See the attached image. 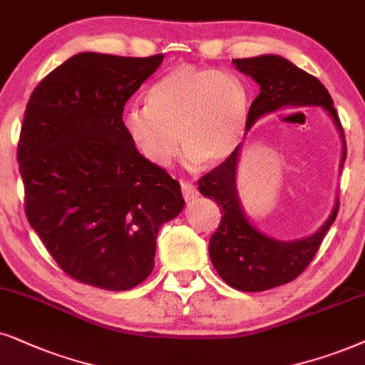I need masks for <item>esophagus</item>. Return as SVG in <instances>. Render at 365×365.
Wrapping results in <instances>:
<instances>
[{"mask_svg": "<svg viewBox=\"0 0 365 365\" xmlns=\"http://www.w3.org/2000/svg\"><path fill=\"white\" fill-rule=\"evenodd\" d=\"M182 193H183V198H185L187 202H193V200H195V198L198 197L197 187L193 185L192 182L182 183Z\"/></svg>", "mask_w": 365, "mask_h": 365, "instance_id": "esophagus-1", "label": "esophagus"}]
</instances>
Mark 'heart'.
<instances>
[{
	"instance_id": "obj_1",
	"label": "heart",
	"mask_w": 365,
	"mask_h": 365,
	"mask_svg": "<svg viewBox=\"0 0 365 365\" xmlns=\"http://www.w3.org/2000/svg\"><path fill=\"white\" fill-rule=\"evenodd\" d=\"M249 110L247 87L236 76L180 63L150 87L146 106L124 113L123 124L153 165L167 167L180 141L190 163L217 167L241 145Z\"/></svg>"
}]
</instances>
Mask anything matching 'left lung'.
I'll use <instances>...</instances> for the list:
<instances>
[{
	"mask_svg": "<svg viewBox=\"0 0 365 365\" xmlns=\"http://www.w3.org/2000/svg\"><path fill=\"white\" fill-rule=\"evenodd\" d=\"M232 62L239 72L256 81L261 91L251 104L246 131L255 126L257 119L276 110L298 106H320L340 133V168H344L347 156L344 129L336 116L334 101L320 81L279 55H259L236 58ZM241 148L242 143L229 160L198 180L202 195L222 207V220L210 237L209 256L215 271L229 286L239 292H264L289 283L305 271L317 255L327 230L334 224L339 212V198L329 219L312 236L294 241H281L267 236L249 220L239 198L237 165Z\"/></svg>",
	"mask_w": 365,
	"mask_h": 365,
	"instance_id": "left-lung-1",
	"label": "left lung"
}]
</instances>
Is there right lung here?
<instances>
[{"label":"right lung","mask_w":365,"mask_h":365,"mask_svg":"<svg viewBox=\"0 0 365 365\" xmlns=\"http://www.w3.org/2000/svg\"><path fill=\"white\" fill-rule=\"evenodd\" d=\"M163 62L82 52L35 87L18 163L26 219L81 283L124 292L148 278L161 225L183 210L177 180L136 150L126 101Z\"/></svg>","instance_id":"right-lung-1"}]
</instances>
